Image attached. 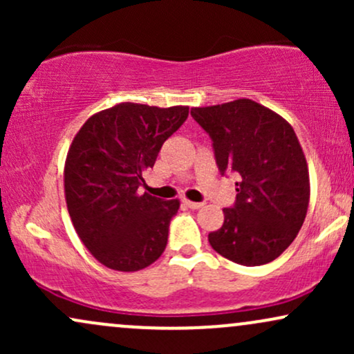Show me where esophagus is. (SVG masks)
Listing matches in <instances>:
<instances>
[{
    "label": "esophagus",
    "instance_id": "34e87169",
    "mask_svg": "<svg viewBox=\"0 0 354 354\" xmlns=\"http://www.w3.org/2000/svg\"><path fill=\"white\" fill-rule=\"evenodd\" d=\"M183 203H185V205L188 206V208H191V209H200V208H203V206H205V203L189 201V200H183Z\"/></svg>",
    "mask_w": 354,
    "mask_h": 354
}]
</instances>
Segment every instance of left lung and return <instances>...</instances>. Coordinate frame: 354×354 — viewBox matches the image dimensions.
Masks as SVG:
<instances>
[{
    "mask_svg": "<svg viewBox=\"0 0 354 354\" xmlns=\"http://www.w3.org/2000/svg\"><path fill=\"white\" fill-rule=\"evenodd\" d=\"M191 116L213 140L219 171L239 174L236 203L208 234L211 248L243 266L273 261L293 243L310 205V173L293 126L248 98L191 108Z\"/></svg>",
    "mask_w": 354,
    "mask_h": 354,
    "instance_id": "1",
    "label": "left lung"
}]
</instances>
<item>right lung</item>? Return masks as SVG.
I'll return each instance as SVG.
<instances>
[{"label": "right lung", "mask_w": 354, "mask_h": 354, "mask_svg": "<svg viewBox=\"0 0 354 354\" xmlns=\"http://www.w3.org/2000/svg\"><path fill=\"white\" fill-rule=\"evenodd\" d=\"M188 106L120 103L89 116L64 161V198L76 233L109 270L131 273L163 254L180 200L138 193Z\"/></svg>", "instance_id": "1"}]
</instances>
